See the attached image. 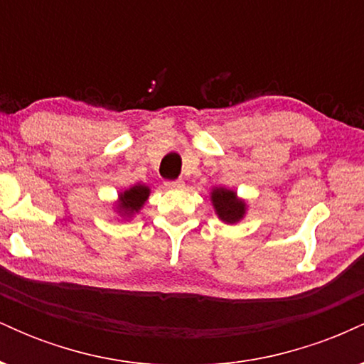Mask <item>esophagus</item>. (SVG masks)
Returning <instances> with one entry per match:
<instances>
[{
  "mask_svg": "<svg viewBox=\"0 0 364 364\" xmlns=\"http://www.w3.org/2000/svg\"><path fill=\"white\" fill-rule=\"evenodd\" d=\"M164 186L168 188V190H179V188L185 186V183H183L181 179H176V181H166Z\"/></svg>",
  "mask_w": 364,
  "mask_h": 364,
  "instance_id": "esophagus-1",
  "label": "esophagus"
}]
</instances>
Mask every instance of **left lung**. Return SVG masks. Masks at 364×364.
Returning a JSON list of instances; mask_svg holds the SVG:
<instances>
[{
  "label": "left lung",
  "instance_id": "8db88e82",
  "mask_svg": "<svg viewBox=\"0 0 364 364\" xmlns=\"http://www.w3.org/2000/svg\"><path fill=\"white\" fill-rule=\"evenodd\" d=\"M210 200L217 217L225 224H237L246 215L248 205L243 198L237 196L235 190L224 186L212 188Z\"/></svg>",
  "mask_w": 364,
  "mask_h": 364
}]
</instances>
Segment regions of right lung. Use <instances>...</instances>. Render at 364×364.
<instances>
[{"mask_svg": "<svg viewBox=\"0 0 364 364\" xmlns=\"http://www.w3.org/2000/svg\"><path fill=\"white\" fill-rule=\"evenodd\" d=\"M149 195L150 188L147 185H141V183H136V185L129 186L128 190L121 191L118 195V202H116V214L123 219H132L145 205Z\"/></svg>", "mask_w": 364, "mask_h": 364, "instance_id": "right-lung-1", "label": "right lung"}]
</instances>
